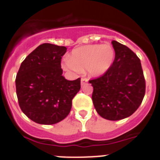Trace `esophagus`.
I'll return each mask as SVG.
<instances>
[{"label":"esophagus","mask_w":160,"mask_h":160,"mask_svg":"<svg viewBox=\"0 0 160 160\" xmlns=\"http://www.w3.org/2000/svg\"><path fill=\"white\" fill-rule=\"evenodd\" d=\"M87 82H88V80H87V78H82L81 79V85L82 86H83V85H85L86 83H87Z\"/></svg>","instance_id":"1"}]
</instances>
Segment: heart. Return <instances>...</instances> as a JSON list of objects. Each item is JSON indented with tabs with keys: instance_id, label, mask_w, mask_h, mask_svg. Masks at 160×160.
Returning <instances> with one entry per match:
<instances>
[{
	"instance_id": "b5f03b06",
	"label": "heart",
	"mask_w": 160,
	"mask_h": 160,
	"mask_svg": "<svg viewBox=\"0 0 160 160\" xmlns=\"http://www.w3.org/2000/svg\"><path fill=\"white\" fill-rule=\"evenodd\" d=\"M114 57V48L109 44L87 45L73 49L63 66L76 73L86 70L90 76L99 77L110 70Z\"/></svg>"
}]
</instances>
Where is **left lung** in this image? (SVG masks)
Wrapping results in <instances>:
<instances>
[{
    "mask_svg": "<svg viewBox=\"0 0 160 160\" xmlns=\"http://www.w3.org/2000/svg\"><path fill=\"white\" fill-rule=\"evenodd\" d=\"M115 57L110 70L90 80L98 114L112 121L131 116L142 103L146 82L140 59L131 49L112 41Z\"/></svg>",
    "mask_w": 160,
    "mask_h": 160,
    "instance_id": "1",
    "label": "left lung"
}]
</instances>
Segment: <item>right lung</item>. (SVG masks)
<instances>
[{"label": "right lung", "mask_w": 160, "mask_h": 160, "mask_svg": "<svg viewBox=\"0 0 160 160\" xmlns=\"http://www.w3.org/2000/svg\"><path fill=\"white\" fill-rule=\"evenodd\" d=\"M66 47L44 43L21 64L16 77V92L22 112L32 121L51 125L70 112L72 100L81 88L80 78L66 80L61 59Z\"/></svg>", "instance_id": "1"}]
</instances>
